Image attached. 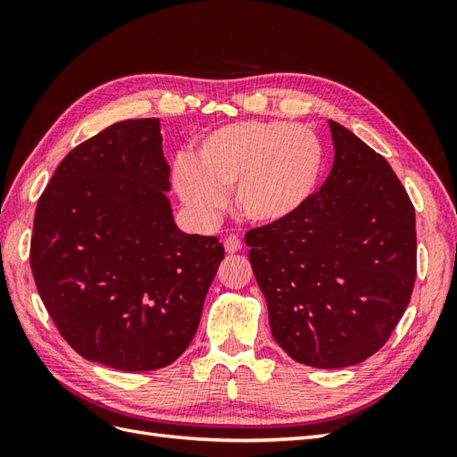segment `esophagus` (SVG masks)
<instances>
[{"label": "esophagus", "mask_w": 457, "mask_h": 457, "mask_svg": "<svg viewBox=\"0 0 457 457\" xmlns=\"http://www.w3.org/2000/svg\"><path fill=\"white\" fill-rule=\"evenodd\" d=\"M223 244H225V252H227V253H237V252L242 250V240H240L238 237H234V234H230V237H227V238L223 240Z\"/></svg>", "instance_id": "esophagus-1"}]
</instances>
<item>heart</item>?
<instances>
[{
  "mask_svg": "<svg viewBox=\"0 0 457 457\" xmlns=\"http://www.w3.org/2000/svg\"><path fill=\"white\" fill-rule=\"evenodd\" d=\"M326 150L318 135L295 123L238 121L202 137L190 158L177 160L173 185L188 210L212 220L232 188L237 213L270 227L297 215L320 187Z\"/></svg>",
  "mask_w": 457,
  "mask_h": 457,
  "instance_id": "heart-1",
  "label": "heart"
}]
</instances>
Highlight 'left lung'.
I'll use <instances>...</instances> for the list:
<instances>
[{
  "label": "left lung",
  "mask_w": 457,
  "mask_h": 457,
  "mask_svg": "<svg viewBox=\"0 0 457 457\" xmlns=\"http://www.w3.org/2000/svg\"><path fill=\"white\" fill-rule=\"evenodd\" d=\"M336 158L312 200L245 234L270 331L314 368L364 362L403 318L418 267L416 212L386 160L329 120Z\"/></svg>",
  "instance_id": "obj_1"
}]
</instances>
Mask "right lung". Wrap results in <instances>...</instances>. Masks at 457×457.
<instances>
[{"label": "right lung", "instance_id": "right-lung-1", "mask_svg": "<svg viewBox=\"0 0 457 457\" xmlns=\"http://www.w3.org/2000/svg\"><path fill=\"white\" fill-rule=\"evenodd\" d=\"M170 188L160 120H126L68 152L37 202V294L91 362L160 370L196 334L225 250L177 228Z\"/></svg>", "mask_w": 457, "mask_h": 457}]
</instances>
